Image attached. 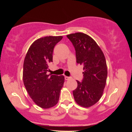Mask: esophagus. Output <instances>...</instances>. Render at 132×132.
Segmentation results:
<instances>
[{
    "instance_id": "1",
    "label": "esophagus",
    "mask_w": 132,
    "mask_h": 132,
    "mask_svg": "<svg viewBox=\"0 0 132 132\" xmlns=\"http://www.w3.org/2000/svg\"><path fill=\"white\" fill-rule=\"evenodd\" d=\"M64 78H65V79H66V80H69V79H71V77L65 76V77H64Z\"/></svg>"
}]
</instances>
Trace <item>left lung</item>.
Here are the masks:
<instances>
[{"label":"left lung","mask_w":132,"mask_h":132,"mask_svg":"<svg viewBox=\"0 0 132 132\" xmlns=\"http://www.w3.org/2000/svg\"><path fill=\"white\" fill-rule=\"evenodd\" d=\"M76 51V62L84 66L82 82L73 90L75 101L79 105L89 107L101 99L105 88L107 68L104 54L96 42L83 33L68 35Z\"/></svg>","instance_id":"8db88e82"}]
</instances>
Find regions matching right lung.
<instances>
[{"mask_svg":"<svg viewBox=\"0 0 132 132\" xmlns=\"http://www.w3.org/2000/svg\"><path fill=\"white\" fill-rule=\"evenodd\" d=\"M63 38L45 37L35 41L25 56L23 80L28 94L43 109H49L58 102L64 82L63 76L47 75L48 65L53 62L54 47Z\"/></svg>","mask_w":132,"mask_h":132,"instance_id":"1","label":"right lung"}]
</instances>
